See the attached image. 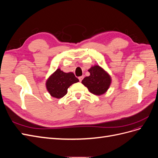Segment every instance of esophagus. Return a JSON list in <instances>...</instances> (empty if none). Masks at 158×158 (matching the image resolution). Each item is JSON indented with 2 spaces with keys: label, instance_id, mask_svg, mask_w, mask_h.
Returning <instances> with one entry per match:
<instances>
[{
  "label": "esophagus",
  "instance_id": "obj_1",
  "mask_svg": "<svg viewBox=\"0 0 158 158\" xmlns=\"http://www.w3.org/2000/svg\"><path fill=\"white\" fill-rule=\"evenodd\" d=\"M83 78H84V76H80V77H78L80 82H82V80H83Z\"/></svg>",
  "mask_w": 158,
  "mask_h": 158
}]
</instances>
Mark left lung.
<instances>
[{"mask_svg": "<svg viewBox=\"0 0 158 158\" xmlns=\"http://www.w3.org/2000/svg\"><path fill=\"white\" fill-rule=\"evenodd\" d=\"M88 72L90 75L85 77L82 83L91 93L95 95H99L106 93L111 82L109 74L98 65L92 66Z\"/></svg>", "mask_w": 158, "mask_h": 158, "instance_id": "8db88e82", "label": "left lung"}]
</instances>
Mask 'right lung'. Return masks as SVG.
I'll use <instances>...</instances> for the list:
<instances>
[{"label":"right lung","mask_w":158,"mask_h":158,"mask_svg":"<svg viewBox=\"0 0 158 158\" xmlns=\"http://www.w3.org/2000/svg\"><path fill=\"white\" fill-rule=\"evenodd\" d=\"M79 82L73 73H66L57 69L46 82L47 89L51 96L59 99L67 94L68 88L72 84Z\"/></svg>","instance_id":"add662e5"}]
</instances>
